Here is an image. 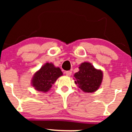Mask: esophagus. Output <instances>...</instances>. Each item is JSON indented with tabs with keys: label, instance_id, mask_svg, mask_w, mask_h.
<instances>
[{
	"label": "esophagus",
	"instance_id": "1",
	"mask_svg": "<svg viewBox=\"0 0 132 132\" xmlns=\"http://www.w3.org/2000/svg\"><path fill=\"white\" fill-rule=\"evenodd\" d=\"M65 73L67 76H71V73H72V72H71V71H67L65 72Z\"/></svg>",
	"mask_w": 132,
	"mask_h": 132
}]
</instances>
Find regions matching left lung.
I'll return each instance as SVG.
<instances>
[{"label":"left lung","instance_id":"left-lung-1","mask_svg":"<svg viewBox=\"0 0 132 132\" xmlns=\"http://www.w3.org/2000/svg\"><path fill=\"white\" fill-rule=\"evenodd\" d=\"M79 71L75 73L74 77L76 84L85 93H93L99 89L103 80L102 70L96 69L91 63L82 62Z\"/></svg>","mask_w":132,"mask_h":132}]
</instances>
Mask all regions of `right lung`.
<instances>
[{
    "instance_id": "add662e5",
    "label": "right lung",
    "mask_w": 132,
    "mask_h": 132,
    "mask_svg": "<svg viewBox=\"0 0 132 132\" xmlns=\"http://www.w3.org/2000/svg\"><path fill=\"white\" fill-rule=\"evenodd\" d=\"M62 75V72L59 68L47 62L34 73L32 78V86L37 91L46 93Z\"/></svg>"
}]
</instances>
